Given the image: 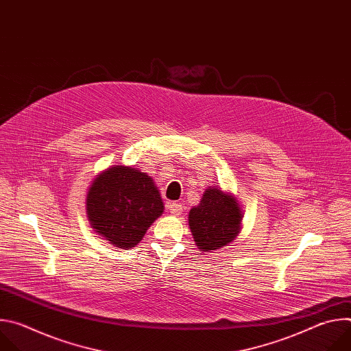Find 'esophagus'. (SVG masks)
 Masks as SVG:
<instances>
[{"mask_svg": "<svg viewBox=\"0 0 351 351\" xmlns=\"http://www.w3.org/2000/svg\"><path fill=\"white\" fill-rule=\"evenodd\" d=\"M168 208H169V213L172 215H180L182 211H183V208L179 203H168Z\"/></svg>", "mask_w": 351, "mask_h": 351, "instance_id": "obj_1", "label": "esophagus"}]
</instances>
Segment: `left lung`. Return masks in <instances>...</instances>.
I'll return each instance as SVG.
<instances>
[{
  "label": "left lung",
  "instance_id": "left-lung-1",
  "mask_svg": "<svg viewBox=\"0 0 351 351\" xmlns=\"http://www.w3.org/2000/svg\"><path fill=\"white\" fill-rule=\"evenodd\" d=\"M240 222L241 214L236 198L217 187H208L202 202L189 214L194 241L203 253L229 244L237 236Z\"/></svg>",
  "mask_w": 351,
  "mask_h": 351
}]
</instances>
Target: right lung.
Segmentation results:
<instances>
[{
	"mask_svg": "<svg viewBox=\"0 0 351 351\" xmlns=\"http://www.w3.org/2000/svg\"><path fill=\"white\" fill-rule=\"evenodd\" d=\"M162 211V199L152 178L130 167L108 168L88 189L91 226L115 247H134Z\"/></svg>",
	"mask_w": 351,
	"mask_h": 351,
	"instance_id": "1",
	"label": "right lung"
}]
</instances>
